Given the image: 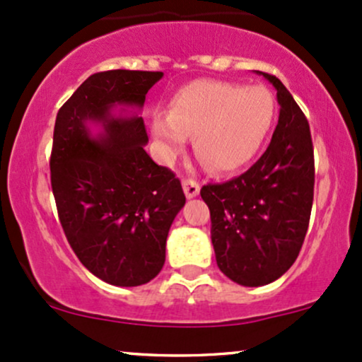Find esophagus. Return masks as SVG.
Instances as JSON below:
<instances>
[{
  "mask_svg": "<svg viewBox=\"0 0 362 362\" xmlns=\"http://www.w3.org/2000/svg\"><path fill=\"white\" fill-rule=\"evenodd\" d=\"M182 187H184V192L189 199L195 197V195L199 194V190H201V185H199L194 178H184V180H182Z\"/></svg>",
  "mask_w": 362,
  "mask_h": 362,
  "instance_id": "esophagus-1",
  "label": "esophagus"
}]
</instances>
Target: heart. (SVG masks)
I'll return each mask as SVG.
<instances>
[{"instance_id": "obj_1", "label": "heart", "mask_w": 362, "mask_h": 362, "mask_svg": "<svg viewBox=\"0 0 362 362\" xmlns=\"http://www.w3.org/2000/svg\"><path fill=\"white\" fill-rule=\"evenodd\" d=\"M274 120L272 95L262 86L223 81H194L170 103V114L156 112L151 132L165 160L194 136V151L216 173L242 168L255 156Z\"/></svg>"}]
</instances>
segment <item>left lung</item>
<instances>
[{
    "label": "left lung",
    "mask_w": 362,
    "mask_h": 362,
    "mask_svg": "<svg viewBox=\"0 0 362 362\" xmlns=\"http://www.w3.org/2000/svg\"><path fill=\"white\" fill-rule=\"evenodd\" d=\"M259 74L272 83L281 105L271 144L240 177L201 189L219 271L248 288L279 279L298 259L315 187L308 120L279 78Z\"/></svg>",
    "instance_id": "8db88e82"
}]
</instances>
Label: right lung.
Wrapping results in <instances>:
<instances>
[{"mask_svg":"<svg viewBox=\"0 0 362 362\" xmlns=\"http://www.w3.org/2000/svg\"><path fill=\"white\" fill-rule=\"evenodd\" d=\"M161 71L112 69L91 74L57 112L51 185L73 252L112 286L146 284L165 264L173 219L185 204L180 180L144 151L141 109ZM122 106L119 116L113 109ZM90 123H102L97 139Z\"/></svg>","mask_w":362,"mask_h":362,"instance_id":"obj_1","label":"right lung"}]
</instances>
